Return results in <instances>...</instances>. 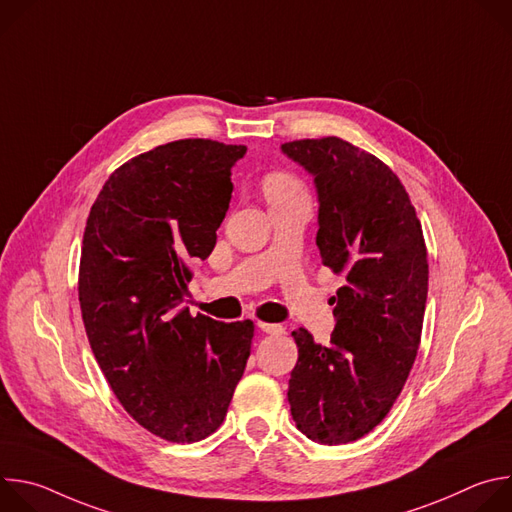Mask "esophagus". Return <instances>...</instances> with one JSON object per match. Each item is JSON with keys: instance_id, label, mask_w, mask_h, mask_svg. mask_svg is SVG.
<instances>
[{"instance_id": "esophagus-1", "label": "esophagus", "mask_w": 512, "mask_h": 512, "mask_svg": "<svg viewBox=\"0 0 512 512\" xmlns=\"http://www.w3.org/2000/svg\"><path fill=\"white\" fill-rule=\"evenodd\" d=\"M257 328L265 334H283V326L281 324H269V322H257Z\"/></svg>"}]
</instances>
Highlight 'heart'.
<instances>
[{"label": "heart", "mask_w": 512, "mask_h": 512, "mask_svg": "<svg viewBox=\"0 0 512 512\" xmlns=\"http://www.w3.org/2000/svg\"><path fill=\"white\" fill-rule=\"evenodd\" d=\"M263 194L269 204L273 202H285V200H308V194L302 186V182L287 172H271L261 182Z\"/></svg>", "instance_id": "heart-1"}]
</instances>
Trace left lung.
<instances>
[{
	"instance_id": "obj_1",
	"label": "left lung",
	"mask_w": 512,
	"mask_h": 512,
	"mask_svg": "<svg viewBox=\"0 0 512 512\" xmlns=\"http://www.w3.org/2000/svg\"><path fill=\"white\" fill-rule=\"evenodd\" d=\"M281 152L314 178L316 245L346 279L328 344L291 332L298 362L287 401L312 442L348 444L385 419L417 356L429 279L421 223L399 178L352 143L300 139Z\"/></svg>"
}]
</instances>
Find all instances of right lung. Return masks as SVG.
I'll use <instances>...</instances> for the list:
<instances>
[{
  "mask_svg": "<svg viewBox=\"0 0 512 512\" xmlns=\"http://www.w3.org/2000/svg\"><path fill=\"white\" fill-rule=\"evenodd\" d=\"M245 145L180 139L117 168L87 218L79 302L115 397L174 444L221 427L251 354L253 322L190 316V265L216 245Z\"/></svg>",
  "mask_w": 512,
  "mask_h": 512,
  "instance_id": "right-lung-1",
  "label": "right lung"
}]
</instances>
